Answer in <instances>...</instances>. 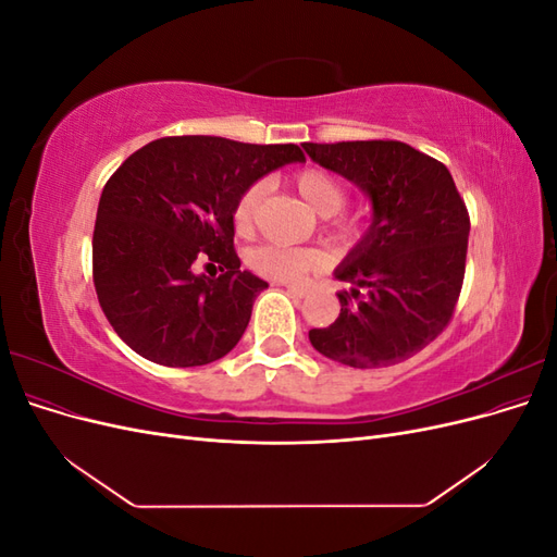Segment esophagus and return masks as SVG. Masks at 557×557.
Wrapping results in <instances>:
<instances>
[{
  "label": "esophagus",
  "instance_id": "esophagus-1",
  "mask_svg": "<svg viewBox=\"0 0 557 557\" xmlns=\"http://www.w3.org/2000/svg\"><path fill=\"white\" fill-rule=\"evenodd\" d=\"M285 290H288V293H293L295 297H309V288H307V285H297V283H293V285H285Z\"/></svg>",
  "mask_w": 557,
  "mask_h": 557
}]
</instances>
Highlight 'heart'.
<instances>
[{
	"label": "heart",
	"mask_w": 557,
	"mask_h": 557,
	"mask_svg": "<svg viewBox=\"0 0 557 557\" xmlns=\"http://www.w3.org/2000/svg\"><path fill=\"white\" fill-rule=\"evenodd\" d=\"M295 188L299 197L307 201V205L318 215H334L344 207L346 193L342 183L327 172L320 170H305L295 176ZM262 197V185L256 183L246 188L234 207V227L239 234H250L252 230V215H256V207ZM356 232V225L350 221H336L332 225V234L336 239H348ZM252 272H258L264 278L272 281H299L309 272L323 264V252L318 248H301V246H281V244H264L250 252L248 258Z\"/></svg>",
	"instance_id": "obj_1"
}]
</instances>
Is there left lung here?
I'll use <instances>...</instances> for the list:
<instances>
[{
  "label": "left lung",
  "mask_w": 557,
  "mask_h": 557,
  "mask_svg": "<svg viewBox=\"0 0 557 557\" xmlns=\"http://www.w3.org/2000/svg\"><path fill=\"white\" fill-rule=\"evenodd\" d=\"M307 156L356 183L372 225L334 269L339 318L309 330L334 362L374 369L409 360L442 334L460 297L469 215L442 162L401 141L305 144Z\"/></svg>",
  "instance_id": "1"
}]
</instances>
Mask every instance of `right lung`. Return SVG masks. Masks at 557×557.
I'll return each mask as SVG.
<instances>
[{"label": "right lung", "mask_w": 557, "mask_h": 557, "mask_svg": "<svg viewBox=\"0 0 557 557\" xmlns=\"http://www.w3.org/2000/svg\"><path fill=\"white\" fill-rule=\"evenodd\" d=\"M305 162L295 144L164 137L132 153L107 181L92 234V278L115 334L141 358L199 367L239 344L252 301L269 288L239 269L234 207L283 164ZM222 264L218 280L191 262Z\"/></svg>", "instance_id": "1"}]
</instances>
